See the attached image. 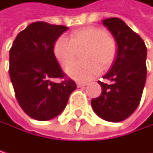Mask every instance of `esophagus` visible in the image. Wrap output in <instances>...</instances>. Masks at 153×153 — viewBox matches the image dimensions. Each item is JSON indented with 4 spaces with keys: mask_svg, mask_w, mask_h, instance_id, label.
<instances>
[{
    "mask_svg": "<svg viewBox=\"0 0 153 153\" xmlns=\"http://www.w3.org/2000/svg\"><path fill=\"white\" fill-rule=\"evenodd\" d=\"M76 85H77V87H84V86H86V85H87V83H84V82H77V83H76Z\"/></svg>",
    "mask_w": 153,
    "mask_h": 153,
    "instance_id": "34e87169",
    "label": "esophagus"
}]
</instances>
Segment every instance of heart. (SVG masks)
Listing matches in <instances>:
<instances>
[{
    "label": "heart",
    "mask_w": 153,
    "mask_h": 153,
    "mask_svg": "<svg viewBox=\"0 0 153 153\" xmlns=\"http://www.w3.org/2000/svg\"><path fill=\"white\" fill-rule=\"evenodd\" d=\"M85 50L84 62L71 66L77 59L78 52ZM56 59L64 68L72 66L68 74L74 79L88 81L97 76L101 69L114 65L118 45L114 36L100 27H85L73 31L68 39L59 38L53 46Z\"/></svg>",
    "instance_id": "b5f03b06"
}]
</instances>
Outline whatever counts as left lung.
<instances>
[{
    "label": "left lung",
    "mask_w": 153,
    "mask_h": 153,
    "mask_svg": "<svg viewBox=\"0 0 153 153\" xmlns=\"http://www.w3.org/2000/svg\"><path fill=\"white\" fill-rule=\"evenodd\" d=\"M117 42L118 52L111 69L98 81L101 94L93 98L92 107L99 117L109 122H120L130 117L138 107L147 77V47L138 34L118 18L102 21Z\"/></svg>",
    "instance_id": "left-lung-1"
}]
</instances>
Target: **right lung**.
<instances>
[{
  "mask_svg": "<svg viewBox=\"0 0 153 153\" xmlns=\"http://www.w3.org/2000/svg\"><path fill=\"white\" fill-rule=\"evenodd\" d=\"M68 27L33 22L18 34L9 50V76L18 103L27 115L46 121L63 111L76 82L66 75L53 52ZM59 78L60 82L53 79Z\"/></svg>",
  "mask_w": 153,
  "mask_h": 153,
  "instance_id": "1",
  "label": "right lung"
}]
</instances>
